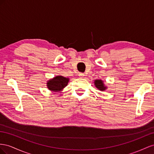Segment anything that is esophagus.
<instances>
[{
    "mask_svg": "<svg viewBox=\"0 0 154 154\" xmlns=\"http://www.w3.org/2000/svg\"><path fill=\"white\" fill-rule=\"evenodd\" d=\"M79 76L81 77H83L85 76V74L83 73H79Z\"/></svg>",
    "mask_w": 154,
    "mask_h": 154,
    "instance_id": "esophagus-1",
    "label": "esophagus"
}]
</instances>
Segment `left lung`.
Masks as SVG:
<instances>
[{
    "label": "left lung",
    "instance_id": "1",
    "mask_svg": "<svg viewBox=\"0 0 154 154\" xmlns=\"http://www.w3.org/2000/svg\"><path fill=\"white\" fill-rule=\"evenodd\" d=\"M94 85H95V86L99 90L104 91L107 89V86H105L104 81L101 79H95L94 81Z\"/></svg>",
    "mask_w": 154,
    "mask_h": 154
}]
</instances>
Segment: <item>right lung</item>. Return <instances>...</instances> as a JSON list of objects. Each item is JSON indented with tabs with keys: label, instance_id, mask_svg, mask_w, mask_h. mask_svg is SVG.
Instances as JSON below:
<instances>
[{
	"label": "right lung",
	"instance_id": "right-lung-1",
	"mask_svg": "<svg viewBox=\"0 0 154 154\" xmlns=\"http://www.w3.org/2000/svg\"><path fill=\"white\" fill-rule=\"evenodd\" d=\"M69 79L62 75H57L50 79L46 82L48 90L51 91L61 92L68 84Z\"/></svg>",
	"mask_w": 154,
	"mask_h": 154
}]
</instances>
